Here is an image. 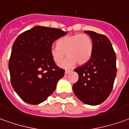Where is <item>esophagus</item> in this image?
<instances>
[{
    "mask_svg": "<svg viewBox=\"0 0 129 129\" xmlns=\"http://www.w3.org/2000/svg\"><path fill=\"white\" fill-rule=\"evenodd\" d=\"M70 72H71V70H66L65 71V74H69Z\"/></svg>",
    "mask_w": 129,
    "mask_h": 129,
    "instance_id": "obj_1",
    "label": "esophagus"
}]
</instances>
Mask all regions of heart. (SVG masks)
Returning a JSON list of instances; mask_svg holds the SVG:
<instances>
[{
    "label": "heart",
    "instance_id": "b5f03b06",
    "mask_svg": "<svg viewBox=\"0 0 129 129\" xmlns=\"http://www.w3.org/2000/svg\"><path fill=\"white\" fill-rule=\"evenodd\" d=\"M92 51V40L85 33L63 37L58 41V45L50 47V55L57 64L62 61L66 53L68 57L60 64L64 68L72 67L77 62L79 65L85 63L91 58Z\"/></svg>",
    "mask_w": 129,
    "mask_h": 129
}]
</instances>
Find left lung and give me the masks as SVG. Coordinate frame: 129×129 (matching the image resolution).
<instances>
[{
  "label": "left lung",
  "instance_id": "left-lung-1",
  "mask_svg": "<svg viewBox=\"0 0 129 129\" xmlns=\"http://www.w3.org/2000/svg\"><path fill=\"white\" fill-rule=\"evenodd\" d=\"M92 40L91 58L74 69L79 74L73 85L74 94L83 103L98 105L108 98L116 76V56L110 40L105 35L85 30Z\"/></svg>",
  "mask_w": 129,
  "mask_h": 129
}]
</instances>
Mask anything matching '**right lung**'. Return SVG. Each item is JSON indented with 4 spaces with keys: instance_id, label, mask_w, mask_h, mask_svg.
Masks as SVG:
<instances>
[{
    "instance_id": "obj_1",
    "label": "right lung",
    "mask_w": 129,
    "mask_h": 129,
    "mask_svg": "<svg viewBox=\"0 0 129 129\" xmlns=\"http://www.w3.org/2000/svg\"><path fill=\"white\" fill-rule=\"evenodd\" d=\"M66 34L59 28L36 26L16 38L9 70L11 85L26 103L38 105L46 101L63 77L65 70L52 60L50 47Z\"/></svg>"
}]
</instances>
